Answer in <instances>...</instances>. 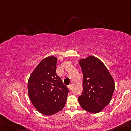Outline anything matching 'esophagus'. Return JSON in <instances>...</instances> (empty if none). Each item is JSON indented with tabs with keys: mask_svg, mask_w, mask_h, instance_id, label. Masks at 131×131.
Segmentation results:
<instances>
[{
	"mask_svg": "<svg viewBox=\"0 0 131 131\" xmlns=\"http://www.w3.org/2000/svg\"><path fill=\"white\" fill-rule=\"evenodd\" d=\"M68 89H69V90H70L71 89V85H69V86H68Z\"/></svg>",
	"mask_w": 131,
	"mask_h": 131,
	"instance_id": "1",
	"label": "esophagus"
}]
</instances>
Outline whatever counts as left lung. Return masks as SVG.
I'll list each match as a JSON object with an SVG mask.
<instances>
[{"instance_id":"8db88e82","label":"left lung","mask_w":131,"mask_h":131,"mask_svg":"<svg viewBox=\"0 0 131 131\" xmlns=\"http://www.w3.org/2000/svg\"><path fill=\"white\" fill-rule=\"evenodd\" d=\"M79 63L83 75V91L79 103L84 111L98 113L111 102L115 89L113 78L105 64L95 56L80 59Z\"/></svg>"}]
</instances>
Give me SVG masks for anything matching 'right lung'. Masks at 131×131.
<instances>
[{"instance_id": "obj_1", "label": "right lung", "mask_w": 131, "mask_h": 131, "mask_svg": "<svg viewBox=\"0 0 131 131\" xmlns=\"http://www.w3.org/2000/svg\"><path fill=\"white\" fill-rule=\"evenodd\" d=\"M57 57L48 56L40 61L30 76L27 90L37 111L46 116L64 108L69 90L56 74Z\"/></svg>"}]
</instances>
